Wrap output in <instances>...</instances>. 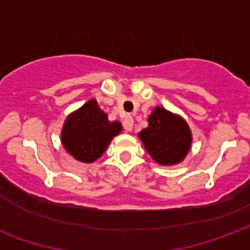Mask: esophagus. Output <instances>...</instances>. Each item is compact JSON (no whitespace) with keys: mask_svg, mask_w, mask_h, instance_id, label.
Listing matches in <instances>:
<instances>
[{"mask_svg":"<svg viewBox=\"0 0 250 250\" xmlns=\"http://www.w3.org/2000/svg\"><path fill=\"white\" fill-rule=\"evenodd\" d=\"M123 125H125V131L132 130V127H134V119H132V116L127 115V116L125 118V120H123Z\"/></svg>","mask_w":250,"mask_h":250,"instance_id":"1","label":"esophagus"}]
</instances>
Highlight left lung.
Instances as JSON below:
<instances>
[{"label": "left lung", "mask_w": 250, "mask_h": 250, "mask_svg": "<svg viewBox=\"0 0 250 250\" xmlns=\"http://www.w3.org/2000/svg\"><path fill=\"white\" fill-rule=\"evenodd\" d=\"M138 135L152 159L162 166L182 162L193 141L188 123L162 107L154 108L148 116V127Z\"/></svg>", "instance_id": "8db88e82"}]
</instances>
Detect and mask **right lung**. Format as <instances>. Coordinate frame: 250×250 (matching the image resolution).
Returning <instances> with one entry per match:
<instances>
[{"instance_id": "obj_1", "label": "right lung", "mask_w": 250, "mask_h": 250, "mask_svg": "<svg viewBox=\"0 0 250 250\" xmlns=\"http://www.w3.org/2000/svg\"><path fill=\"white\" fill-rule=\"evenodd\" d=\"M122 131L118 120L109 122L98 102L91 99L72 112L62 125V143L76 161L92 163L103 155L109 142Z\"/></svg>"}]
</instances>
